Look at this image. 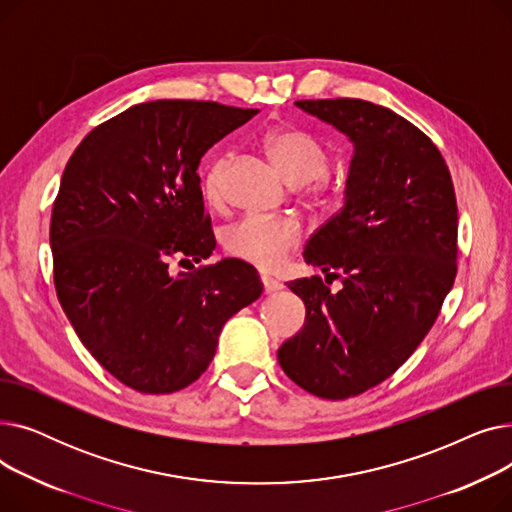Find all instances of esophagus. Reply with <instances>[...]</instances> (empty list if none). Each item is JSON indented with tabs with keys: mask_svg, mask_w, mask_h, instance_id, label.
I'll list each match as a JSON object with an SVG mask.
<instances>
[{
	"mask_svg": "<svg viewBox=\"0 0 512 512\" xmlns=\"http://www.w3.org/2000/svg\"><path fill=\"white\" fill-rule=\"evenodd\" d=\"M261 282H263V290H265V294L276 292V290H282V284H280L278 280L270 278V276H261Z\"/></svg>",
	"mask_w": 512,
	"mask_h": 512,
	"instance_id": "34e87169",
	"label": "esophagus"
}]
</instances>
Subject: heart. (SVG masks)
I'll list each match as a JSON object with an SVG mask.
<instances>
[{
  "label": "heart",
  "instance_id": "1",
  "mask_svg": "<svg viewBox=\"0 0 512 512\" xmlns=\"http://www.w3.org/2000/svg\"><path fill=\"white\" fill-rule=\"evenodd\" d=\"M263 147L290 184L305 186L307 193L317 199L330 197V184L324 176L330 168V151L313 132L292 124L278 126L265 134ZM228 164V155H215L207 164L203 172V195L207 201L220 199ZM301 238L303 226L299 220L245 215L224 230L222 245L228 255L259 270H276L286 255L299 247Z\"/></svg>",
  "mask_w": 512,
  "mask_h": 512
}]
</instances>
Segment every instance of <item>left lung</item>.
I'll list each match as a JSON object with an SVG mask.
<instances>
[{
    "instance_id": "left-lung-1",
    "label": "left lung",
    "mask_w": 512,
    "mask_h": 512,
    "mask_svg": "<svg viewBox=\"0 0 512 512\" xmlns=\"http://www.w3.org/2000/svg\"><path fill=\"white\" fill-rule=\"evenodd\" d=\"M355 145L344 205L305 245V261L340 278L288 282L305 326L278 348L303 390L344 400L382 384L432 330L456 276L454 186L432 139L363 99L294 101Z\"/></svg>"
}]
</instances>
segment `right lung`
<instances>
[{
	"label": "right lung",
	"instance_id": "add662e5",
	"mask_svg": "<svg viewBox=\"0 0 512 512\" xmlns=\"http://www.w3.org/2000/svg\"><path fill=\"white\" fill-rule=\"evenodd\" d=\"M259 110L159 99L99 124L68 159L53 203V282L87 351L143 394L207 369L226 321L263 292L249 263L170 274L215 249L201 157Z\"/></svg>",
	"mask_w": 512,
	"mask_h": 512
}]
</instances>
